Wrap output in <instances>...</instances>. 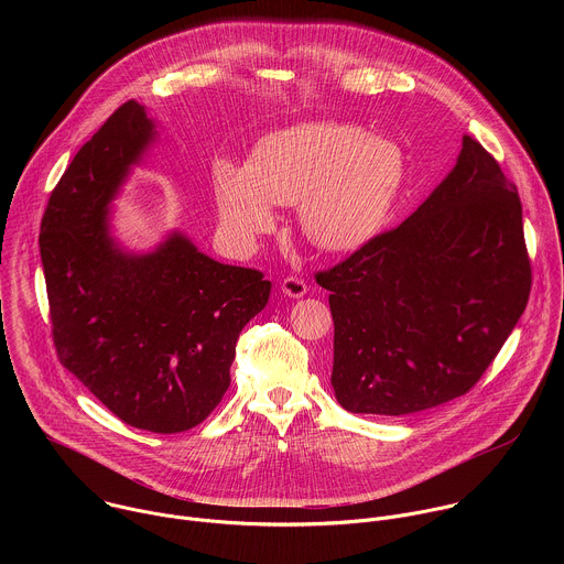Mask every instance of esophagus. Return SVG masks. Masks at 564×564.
Wrapping results in <instances>:
<instances>
[{
	"label": "esophagus",
	"mask_w": 564,
	"mask_h": 564,
	"mask_svg": "<svg viewBox=\"0 0 564 564\" xmlns=\"http://www.w3.org/2000/svg\"><path fill=\"white\" fill-rule=\"evenodd\" d=\"M281 290H283V294H288L290 299H301V296L307 294V283H305L303 279H299V276H285V279L281 281Z\"/></svg>",
	"instance_id": "34e87169"
}]
</instances>
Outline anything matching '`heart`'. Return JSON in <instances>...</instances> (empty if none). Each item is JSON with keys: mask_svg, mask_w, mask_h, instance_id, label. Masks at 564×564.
I'll return each instance as SVG.
<instances>
[{"mask_svg": "<svg viewBox=\"0 0 564 564\" xmlns=\"http://www.w3.org/2000/svg\"><path fill=\"white\" fill-rule=\"evenodd\" d=\"M406 158L388 138L348 122H301L259 140L248 165L216 160L212 189L223 236L250 250L296 205L305 236L328 252L361 248L386 225L404 185Z\"/></svg>", "mask_w": 564, "mask_h": 564, "instance_id": "1", "label": "heart"}]
</instances>
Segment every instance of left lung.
<instances>
[{
    "label": "left lung",
    "mask_w": 564,
    "mask_h": 564,
    "mask_svg": "<svg viewBox=\"0 0 564 564\" xmlns=\"http://www.w3.org/2000/svg\"><path fill=\"white\" fill-rule=\"evenodd\" d=\"M335 321L333 388L350 413L411 415L468 392L531 292L518 187L475 138L394 229L316 272Z\"/></svg>",
    "instance_id": "obj_1"
}]
</instances>
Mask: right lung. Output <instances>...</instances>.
I'll list each match as a JSON object with an SVG mask.
<instances>
[{"instance_id": "add662e5", "label": "right lung", "mask_w": 564, "mask_h": 564, "mask_svg": "<svg viewBox=\"0 0 564 564\" xmlns=\"http://www.w3.org/2000/svg\"><path fill=\"white\" fill-rule=\"evenodd\" d=\"M151 140L135 100L109 116L51 192L40 254L59 364L124 424L170 435L220 404L238 335L272 283L183 234L140 257L113 243L109 203Z\"/></svg>"}]
</instances>
